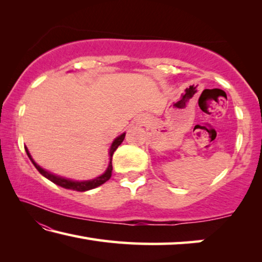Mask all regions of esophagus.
<instances>
[{"instance_id":"obj_1","label":"esophagus","mask_w":262,"mask_h":262,"mask_svg":"<svg viewBox=\"0 0 262 262\" xmlns=\"http://www.w3.org/2000/svg\"><path fill=\"white\" fill-rule=\"evenodd\" d=\"M147 119H148L147 117H141L137 122H139V123H145V122H147Z\"/></svg>"}]
</instances>
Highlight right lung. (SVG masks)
I'll return each instance as SVG.
<instances>
[{
    "instance_id": "add662e5",
    "label": "right lung",
    "mask_w": 262,
    "mask_h": 262,
    "mask_svg": "<svg viewBox=\"0 0 262 262\" xmlns=\"http://www.w3.org/2000/svg\"><path fill=\"white\" fill-rule=\"evenodd\" d=\"M125 135L126 133H122L121 135H119L117 139H115L112 144H111V148H110V163H108V166L106 168V171L104 172L103 174H100L99 177H97L95 179H90V180H73V179H68V178H64V177H60V176H56L54 173H52V172L45 170V168H42L41 166H39L37 163L33 161L32 156H31V154L29 152L28 148L25 147V151L28 154V156L30 158V161L32 162L33 165L35 166V168L40 172V174L45 177L48 180H51L52 183H54L57 186H61V187L63 188H67V189H73V190H77V192H85V190H90V189H94L96 187H98V186L103 185L104 183H106L110 178L111 176H112V156L115 150L122 143L123 139H125Z\"/></svg>"
}]
</instances>
